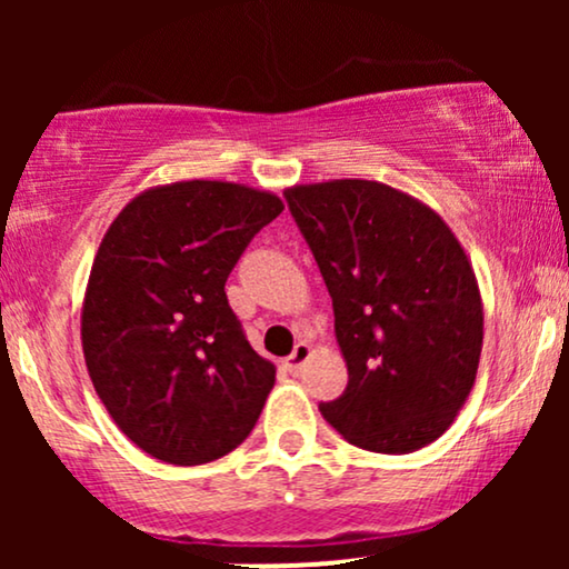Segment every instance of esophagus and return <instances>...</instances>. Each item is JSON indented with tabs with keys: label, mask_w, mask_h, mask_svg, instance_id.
Instances as JSON below:
<instances>
[{
	"label": "esophagus",
	"mask_w": 569,
	"mask_h": 569,
	"mask_svg": "<svg viewBox=\"0 0 569 569\" xmlns=\"http://www.w3.org/2000/svg\"><path fill=\"white\" fill-rule=\"evenodd\" d=\"M310 358H312L310 345L299 342L297 348H293L291 356L283 361V367H286V371H291V375H299V371H302V367H305L307 361H310Z\"/></svg>",
	"instance_id": "34e87169"
}]
</instances>
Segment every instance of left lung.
Wrapping results in <instances>:
<instances>
[{"instance_id":"1","label":"left lung","mask_w":569,"mask_h":569,"mask_svg":"<svg viewBox=\"0 0 569 569\" xmlns=\"http://www.w3.org/2000/svg\"><path fill=\"white\" fill-rule=\"evenodd\" d=\"M335 305L348 388L321 415L356 447L407 455L455 422L476 382L485 305L433 208L380 181L286 189Z\"/></svg>"}]
</instances>
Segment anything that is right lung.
I'll return each instance as SVG.
<instances>
[{"label": "right lung", "mask_w": 569, "mask_h": 569, "mask_svg": "<svg viewBox=\"0 0 569 569\" xmlns=\"http://www.w3.org/2000/svg\"><path fill=\"white\" fill-rule=\"evenodd\" d=\"M280 211L264 189L173 181L136 194L103 234L82 352L103 407L147 455L202 466L257 426L276 367L248 345L224 283Z\"/></svg>", "instance_id": "add662e5"}]
</instances>
